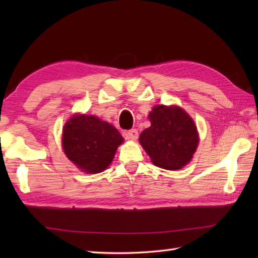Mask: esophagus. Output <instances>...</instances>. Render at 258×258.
<instances>
[{
  "label": "esophagus",
  "mask_w": 258,
  "mask_h": 258,
  "mask_svg": "<svg viewBox=\"0 0 258 258\" xmlns=\"http://www.w3.org/2000/svg\"><path fill=\"white\" fill-rule=\"evenodd\" d=\"M125 136H126V139L132 140V141H136V140H138V138H139V132H138V130L133 128V130H130V131H127V132L125 133Z\"/></svg>",
  "instance_id": "obj_1"
}]
</instances>
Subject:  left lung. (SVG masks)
Wrapping results in <instances>:
<instances>
[{"label":"left lung","instance_id":"obj_1","mask_svg":"<svg viewBox=\"0 0 258 258\" xmlns=\"http://www.w3.org/2000/svg\"><path fill=\"white\" fill-rule=\"evenodd\" d=\"M151 126L140 135V143L154 165L179 169L193 158L199 133L189 115L178 106L156 105L149 115Z\"/></svg>","mask_w":258,"mask_h":258}]
</instances>
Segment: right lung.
I'll return each mask as SVG.
<instances>
[{"label":"right lung","instance_id":"1","mask_svg":"<svg viewBox=\"0 0 258 258\" xmlns=\"http://www.w3.org/2000/svg\"><path fill=\"white\" fill-rule=\"evenodd\" d=\"M123 141L113 125L85 114L71 117L64 125L62 135L65 155L82 172L89 174L107 168Z\"/></svg>","mask_w":258,"mask_h":258}]
</instances>
